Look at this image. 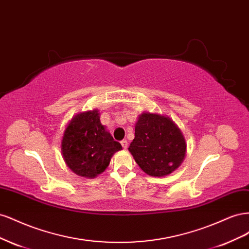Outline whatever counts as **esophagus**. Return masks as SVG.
<instances>
[{
  "mask_svg": "<svg viewBox=\"0 0 249 249\" xmlns=\"http://www.w3.org/2000/svg\"><path fill=\"white\" fill-rule=\"evenodd\" d=\"M120 143H122V145H123V147H124V149H126V148H127V145H129V143H127L126 140H123Z\"/></svg>",
  "mask_w": 249,
  "mask_h": 249,
  "instance_id": "1",
  "label": "esophagus"
}]
</instances>
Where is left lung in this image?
<instances>
[{"instance_id":"left-lung-1","label":"left lung","mask_w":249,"mask_h":249,"mask_svg":"<svg viewBox=\"0 0 249 249\" xmlns=\"http://www.w3.org/2000/svg\"><path fill=\"white\" fill-rule=\"evenodd\" d=\"M129 152L146 175L165 177L182 165L187 152L184 135L168 116L143 112L135 124Z\"/></svg>"}]
</instances>
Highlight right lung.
I'll list each match as a JSON object with an SVG mask.
<instances>
[{
  "instance_id": "obj_1",
  "label": "right lung",
  "mask_w": 249,
  "mask_h": 249,
  "mask_svg": "<svg viewBox=\"0 0 249 249\" xmlns=\"http://www.w3.org/2000/svg\"><path fill=\"white\" fill-rule=\"evenodd\" d=\"M97 109L80 112L74 115L63 133L62 158L77 176L93 178L105 171L122 144L114 141L100 120Z\"/></svg>"
}]
</instances>
